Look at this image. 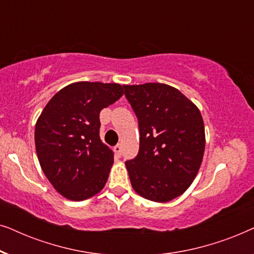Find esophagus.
Segmentation results:
<instances>
[{
	"instance_id": "esophagus-1",
	"label": "esophagus",
	"mask_w": 254,
	"mask_h": 254,
	"mask_svg": "<svg viewBox=\"0 0 254 254\" xmlns=\"http://www.w3.org/2000/svg\"><path fill=\"white\" fill-rule=\"evenodd\" d=\"M113 150H114V152H116V155H118V156H121V145H120V144L114 145Z\"/></svg>"
}]
</instances>
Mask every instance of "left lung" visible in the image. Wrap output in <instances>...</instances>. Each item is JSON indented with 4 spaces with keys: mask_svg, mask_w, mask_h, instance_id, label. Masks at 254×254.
Masks as SVG:
<instances>
[{
    "mask_svg": "<svg viewBox=\"0 0 254 254\" xmlns=\"http://www.w3.org/2000/svg\"><path fill=\"white\" fill-rule=\"evenodd\" d=\"M123 86L140 129L138 154L126 161L130 184L145 199L168 202L182 195L199 171L206 143L202 117L168 84Z\"/></svg>",
    "mask_w": 254,
    "mask_h": 254,
    "instance_id": "obj_1",
    "label": "left lung"
}]
</instances>
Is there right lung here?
Returning a JSON list of instances; mask_svg holds the SVG:
<instances>
[{"mask_svg":"<svg viewBox=\"0 0 254 254\" xmlns=\"http://www.w3.org/2000/svg\"><path fill=\"white\" fill-rule=\"evenodd\" d=\"M123 95L117 83H72L41 112L34 131L38 159L54 189L67 199H89L105 186L113 152L100 141L99 113Z\"/></svg>","mask_w":254,"mask_h":254,"instance_id":"right-lung-1","label":"right lung"}]
</instances>
